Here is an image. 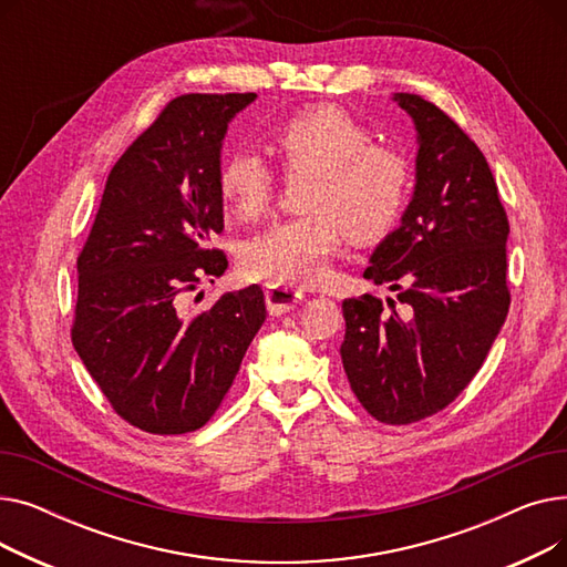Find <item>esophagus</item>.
<instances>
[{"mask_svg":"<svg viewBox=\"0 0 567 567\" xmlns=\"http://www.w3.org/2000/svg\"><path fill=\"white\" fill-rule=\"evenodd\" d=\"M303 301V289H293V287H266V308L271 315H285L293 310L296 303Z\"/></svg>","mask_w":567,"mask_h":567,"instance_id":"1","label":"esophagus"}]
</instances>
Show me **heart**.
Wrapping results in <instances>:
<instances>
[{"mask_svg":"<svg viewBox=\"0 0 567 567\" xmlns=\"http://www.w3.org/2000/svg\"><path fill=\"white\" fill-rule=\"evenodd\" d=\"M268 148L285 176H310L301 193L306 214L248 238L241 250L248 278L276 287L317 282L342 234L370 244L400 220L411 186L409 161L389 144H374L368 126L342 107L291 114L271 133ZM218 190L234 216L259 218L274 199V172L257 154L238 148L220 163Z\"/></svg>","mask_w":567,"mask_h":567,"instance_id":"1","label":"heart"}]
</instances>
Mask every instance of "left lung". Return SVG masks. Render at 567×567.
<instances>
[{
    "label": "left lung",
    "instance_id": "obj_1",
    "mask_svg": "<svg viewBox=\"0 0 567 567\" xmlns=\"http://www.w3.org/2000/svg\"><path fill=\"white\" fill-rule=\"evenodd\" d=\"M393 101L419 131L415 190L363 276L398 299L342 301L340 355L372 419L409 425L449 406L483 368L511 308V225L478 144L434 103Z\"/></svg>",
    "mask_w": 567,
    "mask_h": 567
}]
</instances>
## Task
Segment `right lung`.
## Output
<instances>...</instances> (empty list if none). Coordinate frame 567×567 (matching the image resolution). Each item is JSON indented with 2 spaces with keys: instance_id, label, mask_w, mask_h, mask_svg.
<instances>
[{
  "instance_id": "obj_1",
  "label": "right lung",
  "mask_w": 567,
  "mask_h": 567,
  "mask_svg": "<svg viewBox=\"0 0 567 567\" xmlns=\"http://www.w3.org/2000/svg\"><path fill=\"white\" fill-rule=\"evenodd\" d=\"M257 94L169 101L107 176L78 255L71 340L122 419L148 434H186L218 411L266 319L257 285L188 312L184 293L223 276L220 146ZM214 282V280H212Z\"/></svg>"
}]
</instances>
